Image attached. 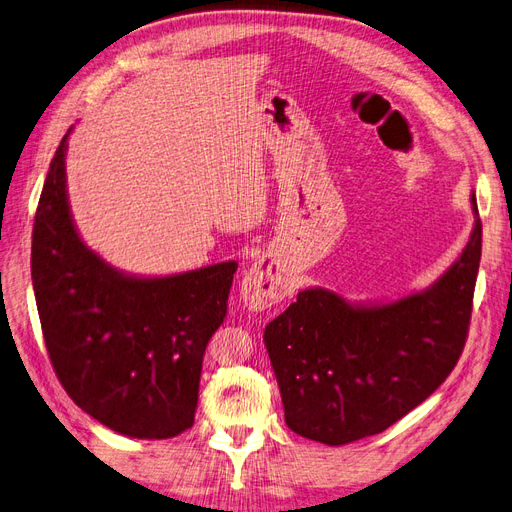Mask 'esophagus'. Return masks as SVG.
<instances>
[{"mask_svg":"<svg viewBox=\"0 0 512 512\" xmlns=\"http://www.w3.org/2000/svg\"><path fill=\"white\" fill-rule=\"evenodd\" d=\"M291 293L287 274L272 257H261L242 278L240 298L251 310H266Z\"/></svg>","mask_w":512,"mask_h":512,"instance_id":"1","label":"esophagus"}]
</instances>
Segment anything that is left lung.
Returning a JSON list of instances; mask_svg holds the SVG:
<instances>
[{
    "label": "left lung",
    "instance_id": "1",
    "mask_svg": "<svg viewBox=\"0 0 512 512\" xmlns=\"http://www.w3.org/2000/svg\"><path fill=\"white\" fill-rule=\"evenodd\" d=\"M472 210L466 249L427 289L351 304L312 287L266 325L289 430L340 447L385 432L444 383L464 351L481 263L474 195Z\"/></svg>",
    "mask_w": 512,
    "mask_h": 512
}]
</instances>
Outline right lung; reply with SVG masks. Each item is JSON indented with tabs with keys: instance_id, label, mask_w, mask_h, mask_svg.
I'll list each match as a JSON object with an SVG mask.
<instances>
[{
	"instance_id": "add662e5",
	"label": "right lung",
	"mask_w": 512,
	"mask_h": 512,
	"mask_svg": "<svg viewBox=\"0 0 512 512\" xmlns=\"http://www.w3.org/2000/svg\"><path fill=\"white\" fill-rule=\"evenodd\" d=\"M70 131L48 168L31 240L48 357L70 398L110 430L142 440L178 436L193 425L204 351L227 315L238 261L155 278L112 268L72 219Z\"/></svg>"
}]
</instances>
